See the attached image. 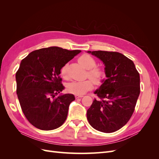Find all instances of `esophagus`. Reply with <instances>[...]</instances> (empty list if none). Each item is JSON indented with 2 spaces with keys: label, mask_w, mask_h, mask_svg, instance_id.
<instances>
[{
  "label": "esophagus",
  "mask_w": 159,
  "mask_h": 159,
  "mask_svg": "<svg viewBox=\"0 0 159 159\" xmlns=\"http://www.w3.org/2000/svg\"><path fill=\"white\" fill-rule=\"evenodd\" d=\"M75 99H78V98H83V95H75Z\"/></svg>",
  "instance_id": "esophagus-1"
}]
</instances>
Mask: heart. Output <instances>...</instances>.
Instances as JSON below:
<instances>
[{"label":"heart","mask_w":159,"mask_h":159,"mask_svg":"<svg viewBox=\"0 0 159 159\" xmlns=\"http://www.w3.org/2000/svg\"><path fill=\"white\" fill-rule=\"evenodd\" d=\"M80 63L88 69V76L90 79L84 81H72L67 84L66 89L69 93L75 95H83L93 88V81L96 84H102L106 78V72L101 67L96 66L97 61L89 54L81 55L78 59ZM60 74L64 78L68 76V64H65L60 69Z\"/></svg>","instance_id":"heart-1"}]
</instances>
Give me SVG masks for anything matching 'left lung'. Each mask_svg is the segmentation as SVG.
Here are the masks:
<instances>
[{
	"label": "left lung",
	"instance_id": "obj_1",
	"mask_svg": "<svg viewBox=\"0 0 159 159\" xmlns=\"http://www.w3.org/2000/svg\"><path fill=\"white\" fill-rule=\"evenodd\" d=\"M103 61L107 80L95 91L87 111L91 126L99 131L113 133L131 119L140 94V76L133 61L119 52L88 51Z\"/></svg>",
	"mask_w": 159,
	"mask_h": 159
}]
</instances>
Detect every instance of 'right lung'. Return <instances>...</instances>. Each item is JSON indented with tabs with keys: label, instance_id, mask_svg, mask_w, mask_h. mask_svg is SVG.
Instances as JSON below:
<instances>
[{
	"label": "right lung",
	"instance_id": "right-lung-1",
	"mask_svg": "<svg viewBox=\"0 0 159 159\" xmlns=\"http://www.w3.org/2000/svg\"><path fill=\"white\" fill-rule=\"evenodd\" d=\"M80 52L52 46L33 51L21 61L16 73V94L33 126L49 131L65 122L75 98L73 94L57 96L64 88L60 69Z\"/></svg>",
	"mask_w": 159,
	"mask_h": 159
}]
</instances>
